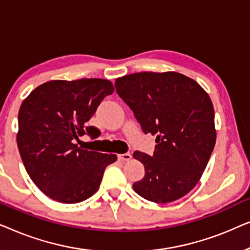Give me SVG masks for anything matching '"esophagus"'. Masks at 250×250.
Returning a JSON list of instances; mask_svg holds the SVG:
<instances>
[{
    "mask_svg": "<svg viewBox=\"0 0 250 250\" xmlns=\"http://www.w3.org/2000/svg\"><path fill=\"white\" fill-rule=\"evenodd\" d=\"M118 159L121 160V162H127V160L132 159V155L129 152L122 153V155H118Z\"/></svg>",
    "mask_w": 250,
    "mask_h": 250,
    "instance_id": "obj_1",
    "label": "esophagus"
}]
</instances>
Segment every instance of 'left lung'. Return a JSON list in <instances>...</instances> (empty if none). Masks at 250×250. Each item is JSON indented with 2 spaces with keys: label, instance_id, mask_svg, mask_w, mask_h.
<instances>
[{
  "label": "left lung",
  "instance_id": "1",
  "mask_svg": "<svg viewBox=\"0 0 250 250\" xmlns=\"http://www.w3.org/2000/svg\"><path fill=\"white\" fill-rule=\"evenodd\" d=\"M115 85L143 132L156 135L152 156L133 153L146 169L133 189L156 204L186 196L199 182L216 142L209 95L192 78L175 71L129 74Z\"/></svg>",
  "mask_w": 250,
  "mask_h": 250
}]
</instances>
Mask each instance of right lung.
I'll list each match as a JSON object with an SVG mask.
<instances>
[{"instance_id": "1", "label": "right lung", "mask_w": 250, "mask_h": 250, "mask_svg": "<svg viewBox=\"0 0 250 250\" xmlns=\"http://www.w3.org/2000/svg\"><path fill=\"white\" fill-rule=\"evenodd\" d=\"M115 88L110 81L82 78L49 81L30 92L18 114L17 145L35 186L51 199L81 203L97 192L115 153L88 151L75 141L100 131L86 126L100 102Z\"/></svg>"}]
</instances>
